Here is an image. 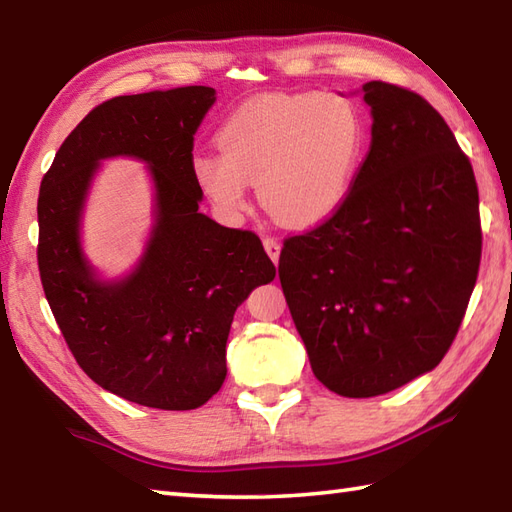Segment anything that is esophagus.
I'll return each instance as SVG.
<instances>
[{"mask_svg":"<svg viewBox=\"0 0 512 512\" xmlns=\"http://www.w3.org/2000/svg\"><path fill=\"white\" fill-rule=\"evenodd\" d=\"M264 250H266V255L273 259V262L277 264L279 262V255H281V244L277 242L275 237H266L264 239Z\"/></svg>","mask_w":512,"mask_h":512,"instance_id":"esophagus-1","label":"esophagus"}]
</instances>
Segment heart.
Returning <instances> with one entry per match:
<instances>
[{"instance_id": "obj_1", "label": "heart", "mask_w": 512, "mask_h": 512, "mask_svg": "<svg viewBox=\"0 0 512 512\" xmlns=\"http://www.w3.org/2000/svg\"><path fill=\"white\" fill-rule=\"evenodd\" d=\"M220 151H198L191 173L226 220L250 206L248 182L279 222L310 228L350 200L361 171L367 127L339 94H264L242 103L217 132Z\"/></svg>"}]
</instances>
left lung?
Wrapping results in <instances>:
<instances>
[{"label":"left lung","mask_w":512,"mask_h":512,"mask_svg":"<svg viewBox=\"0 0 512 512\" xmlns=\"http://www.w3.org/2000/svg\"><path fill=\"white\" fill-rule=\"evenodd\" d=\"M361 94L372 145L350 200L279 257L312 372L345 398L387 394L442 361L482 255L473 167L444 118L398 85Z\"/></svg>","instance_id":"left-lung-1"}]
</instances>
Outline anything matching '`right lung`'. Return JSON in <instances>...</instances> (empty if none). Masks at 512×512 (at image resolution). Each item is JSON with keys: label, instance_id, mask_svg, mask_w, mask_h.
<instances>
[{"label": "right lung", "instance_id": "add662e5", "mask_svg": "<svg viewBox=\"0 0 512 512\" xmlns=\"http://www.w3.org/2000/svg\"><path fill=\"white\" fill-rule=\"evenodd\" d=\"M215 103L206 85L116 96L63 140L41 180L39 273L76 363L96 385L165 411L198 409L226 378L233 314L275 279L259 237L200 213L193 136ZM143 161L152 226L129 274L103 278L82 246V217L100 162Z\"/></svg>", "mask_w": 512, "mask_h": 512}]
</instances>
